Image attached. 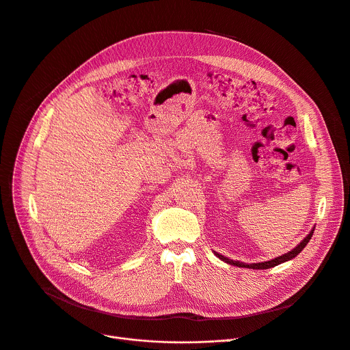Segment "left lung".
Here are the masks:
<instances>
[{"label":"left lung","mask_w":350,"mask_h":350,"mask_svg":"<svg viewBox=\"0 0 350 350\" xmlns=\"http://www.w3.org/2000/svg\"><path fill=\"white\" fill-rule=\"evenodd\" d=\"M314 229H315V226L311 229V232L301 240V243L297 245V247H295L292 251H289L288 254H283V256H280V257H276V258H273V260H271V261H264V262H257V264H245V262H240V261H233V260H230V258H228V257H225V256H221V254H219V252H215V256L217 257V258H220L221 261H225L226 264H230V265H233V267H240V268H251V269H268V268H272V267H276V265H279V264H282V262H286V261H289V260H292V258H295L299 252H301V250L307 245V243L310 241V239H311V236H312V233H314Z\"/></svg>","instance_id":"8db88e82"}]
</instances>
